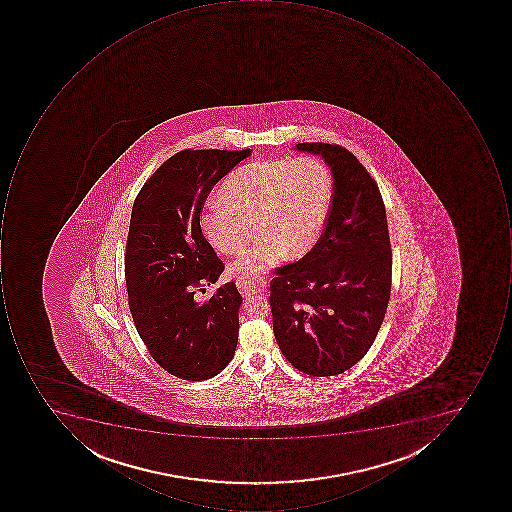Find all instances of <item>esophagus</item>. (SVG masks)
<instances>
[{"label":"esophagus","instance_id":"34e87169","mask_svg":"<svg viewBox=\"0 0 512 512\" xmlns=\"http://www.w3.org/2000/svg\"><path fill=\"white\" fill-rule=\"evenodd\" d=\"M237 286L243 297H251V295L260 294L266 289V280L257 277H238Z\"/></svg>","mask_w":512,"mask_h":512}]
</instances>
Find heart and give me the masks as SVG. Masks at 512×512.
Instances as JSON below:
<instances>
[{"label":"heart","mask_w":512,"mask_h":512,"mask_svg":"<svg viewBox=\"0 0 512 512\" xmlns=\"http://www.w3.org/2000/svg\"><path fill=\"white\" fill-rule=\"evenodd\" d=\"M332 175L315 157L258 161L238 167L221 184V198L201 212L203 234L217 251L237 254L234 271L254 278L281 260L312 249L323 231L332 200Z\"/></svg>","instance_id":"obj_1"}]
</instances>
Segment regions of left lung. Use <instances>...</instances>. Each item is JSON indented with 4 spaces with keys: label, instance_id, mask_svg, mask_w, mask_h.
<instances>
[{
    "label": "left lung",
    "instance_id": "8db88e82",
    "mask_svg": "<svg viewBox=\"0 0 512 512\" xmlns=\"http://www.w3.org/2000/svg\"><path fill=\"white\" fill-rule=\"evenodd\" d=\"M334 175V194L314 248L281 266L271 281L274 335L303 374L329 377L357 365L385 320L392 251L377 181L340 144L300 143Z\"/></svg>",
    "mask_w": 512,
    "mask_h": 512
}]
</instances>
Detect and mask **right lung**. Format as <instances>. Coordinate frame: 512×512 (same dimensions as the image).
Wrapping results in <instances>:
<instances>
[{
	"mask_svg": "<svg viewBox=\"0 0 512 512\" xmlns=\"http://www.w3.org/2000/svg\"><path fill=\"white\" fill-rule=\"evenodd\" d=\"M249 155L251 149H184L158 167L134 201L124 254L127 303L151 357L183 380L220 374L237 348L243 298L234 281L204 303L194 295L224 271L201 231L204 201Z\"/></svg>",
	"mask_w": 512,
	"mask_h": 512,
	"instance_id": "add662e5",
	"label": "right lung"
}]
</instances>
